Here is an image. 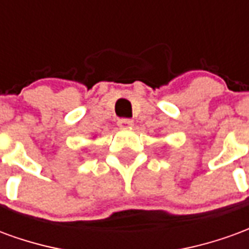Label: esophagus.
Here are the masks:
<instances>
[{
    "label": "esophagus",
    "instance_id": "esophagus-1",
    "mask_svg": "<svg viewBox=\"0 0 249 249\" xmlns=\"http://www.w3.org/2000/svg\"><path fill=\"white\" fill-rule=\"evenodd\" d=\"M117 125H119L120 128H130V126H133V120L119 119V121H117Z\"/></svg>",
    "mask_w": 249,
    "mask_h": 249
}]
</instances>
